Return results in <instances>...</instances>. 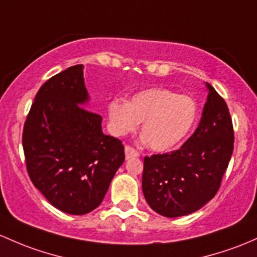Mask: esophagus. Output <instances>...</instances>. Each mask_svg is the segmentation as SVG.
<instances>
[{
  "mask_svg": "<svg viewBox=\"0 0 257 257\" xmlns=\"http://www.w3.org/2000/svg\"><path fill=\"white\" fill-rule=\"evenodd\" d=\"M125 156H126V159L137 158V157L140 156V153L136 150H134L132 147H130V146H126V147H125Z\"/></svg>",
  "mask_w": 257,
  "mask_h": 257,
  "instance_id": "obj_1",
  "label": "esophagus"
}]
</instances>
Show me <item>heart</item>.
Here are the masks:
<instances>
[{
    "label": "heart",
    "mask_w": 257,
    "mask_h": 257,
    "mask_svg": "<svg viewBox=\"0 0 257 257\" xmlns=\"http://www.w3.org/2000/svg\"><path fill=\"white\" fill-rule=\"evenodd\" d=\"M110 131L115 136L131 134L142 123L146 145L154 152H167L186 139L197 118L194 99L167 88H148L128 101L115 99L107 104Z\"/></svg>",
    "instance_id": "1"
}]
</instances>
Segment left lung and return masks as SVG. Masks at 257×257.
Masks as SVG:
<instances>
[{"instance_id":"1","label":"left lung","mask_w":257,"mask_h":257,"mask_svg":"<svg viewBox=\"0 0 257 257\" xmlns=\"http://www.w3.org/2000/svg\"><path fill=\"white\" fill-rule=\"evenodd\" d=\"M196 131L178 151L145 158L142 191L153 211L175 218L194 213L217 194L234 148L225 101L211 84Z\"/></svg>"}]
</instances>
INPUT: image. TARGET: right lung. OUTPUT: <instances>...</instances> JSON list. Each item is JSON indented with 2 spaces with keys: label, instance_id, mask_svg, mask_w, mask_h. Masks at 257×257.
Returning a JSON list of instances; mask_svg holds the SVG:
<instances>
[{
  "label": "right lung",
  "instance_id": "obj_1",
  "mask_svg": "<svg viewBox=\"0 0 257 257\" xmlns=\"http://www.w3.org/2000/svg\"><path fill=\"white\" fill-rule=\"evenodd\" d=\"M83 65L51 77L24 123L23 150L34 186L60 211L81 216L101 203L125 161L121 141L103 134L100 115L88 111Z\"/></svg>",
  "mask_w": 257,
  "mask_h": 257
}]
</instances>
